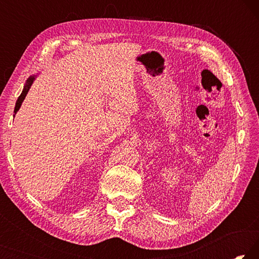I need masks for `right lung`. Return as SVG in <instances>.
Instances as JSON below:
<instances>
[{
  "label": "right lung",
  "instance_id": "right-lung-1",
  "mask_svg": "<svg viewBox=\"0 0 259 259\" xmlns=\"http://www.w3.org/2000/svg\"><path fill=\"white\" fill-rule=\"evenodd\" d=\"M37 75H38V74H36V75H30V76L27 78V81H26L25 85H24V89H23V91H21L20 96H19L18 99H17V102H16V106H15V111H14L15 115L17 114V112L19 111V108H20V106H21V104H23V102H24L26 95H27V93H28L29 89H30V87H32L33 82L35 81V78L37 77ZM15 115H14V116H15Z\"/></svg>",
  "mask_w": 259,
  "mask_h": 259
}]
</instances>
